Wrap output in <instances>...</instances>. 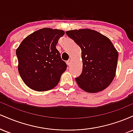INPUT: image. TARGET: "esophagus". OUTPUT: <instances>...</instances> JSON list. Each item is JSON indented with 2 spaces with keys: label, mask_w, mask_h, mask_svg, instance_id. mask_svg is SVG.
<instances>
[{
  "label": "esophagus",
  "mask_w": 133,
  "mask_h": 133,
  "mask_svg": "<svg viewBox=\"0 0 133 133\" xmlns=\"http://www.w3.org/2000/svg\"><path fill=\"white\" fill-rule=\"evenodd\" d=\"M67 64H68V65H70L71 64V59H69V60L67 61Z\"/></svg>",
  "instance_id": "esophagus-1"
}]
</instances>
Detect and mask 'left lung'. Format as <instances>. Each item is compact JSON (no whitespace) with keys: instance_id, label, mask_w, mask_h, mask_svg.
Wrapping results in <instances>:
<instances>
[{"instance_id":"left-lung-1","label":"left lung","mask_w":133,"mask_h":133,"mask_svg":"<svg viewBox=\"0 0 133 133\" xmlns=\"http://www.w3.org/2000/svg\"><path fill=\"white\" fill-rule=\"evenodd\" d=\"M65 34L81 49L82 71L76 78L79 88L91 93L108 88L115 77L118 59L110 39L89 29L68 30Z\"/></svg>"}]
</instances>
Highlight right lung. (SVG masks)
I'll use <instances>...</instances> for the list:
<instances>
[{
  "instance_id": "obj_1",
  "label": "right lung",
  "mask_w": 133,
  "mask_h": 133,
  "mask_svg": "<svg viewBox=\"0 0 133 133\" xmlns=\"http://www.w3.org/2000/svg\"><path fill=\"white\" fill-rule=\"evenodd\" d=\"M64 31L43 28L25 37L16 49L18 71L24 83L36 91L56 87L67 65L56 49Z\"/></svg>"
}]
</instances>
